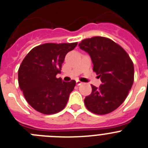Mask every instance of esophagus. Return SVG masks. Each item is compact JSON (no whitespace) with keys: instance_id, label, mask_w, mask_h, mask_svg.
Wrapping results in <instances>:
<instances>
[{"instance_id":"1","label":"esophagus","mask_w":148,"mask_h":148,"mask_svg":"<svg viewBox=\"0 0 148 148\" xmlns=\"http://www.w3.org/2000/svg\"><path fill=\"white\" fill-rule=\"evenodd\" d=\"M82 84V82H80V81H78V80H76V84L77 85H81Z\"/></svg>"}]
</instances>
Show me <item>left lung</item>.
Here are the masks:
<instances>
[{
    "label": "left lung",
    "instance_id": "left-lung-1",
    "mask_svg": "<svg viewBox=\"0 0 148 148\" xmlns=\"http://www.w3.org/2000/svg\"><path fill=\"white\" fill-rule=\"evenodd\" d=\"M80 49L90 55L93 71L102 82L92 86V92L84 99L90 112L104 115L113 112L125 100L134 81V66L130 56L121 46L104 37L82 40Z\"/></svg>",
    "mask_w": 148,
    "mask_h": 148
}]
</instances>
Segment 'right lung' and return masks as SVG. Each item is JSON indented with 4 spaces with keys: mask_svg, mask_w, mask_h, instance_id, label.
Instances as JSON below:
<instances>
[{
    "mask_svg": "<svg viewBox=\"0 0 148 148\" xmlns=\"http://www.w3.org/2000/svg\"><path fill=\"white\" fill-rule=\"evenodd\" d=\"M78 43H47L34 47L18 70V84L32 108L44 114H54L65 108L75 81L56 78L66 53Z\"/></svg>",
    "mask_w": 148,
    "mask_h": 148,
    "instance_id": "right-lung-1",
    "label": "right lung"
}]
</instances>
